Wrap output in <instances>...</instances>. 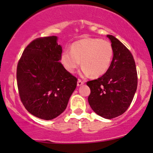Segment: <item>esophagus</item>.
I'll list each match as a JSON object with an SVG mask.
<instances>
[{"mask_svg":"<svg viewBox=\"0 0 153 153\" xmlns=\"http://www.w3.org/2000/svg\"><path fill=\"white\" fill-rule=\"evenodd\" d=\"M82 84H84V81H83V80H80V79H78V86L82 85Z\"/></svg>","mask_w":153,"mask_h":153,"instance_id":"1","label":"esophagus"}]
</instances>
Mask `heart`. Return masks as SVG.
<instances>
[{
    "label": "heart",
    "instance_id": "obj_1",
    "mask_svg": "<svg viewBox=\"0 0 153 153\" xmlns=\"http://www.w3.org/2000/svg\"><path fill=\"white\" fill-rule=\"evenodd\" d=\"M113 56V46L109 41L88 38L73 43L71 51H64L61 55V62L66 71L73 73L81 61L82 75L91 74L97 78L108 71Z\"/></svg>",
    "mask_w": 153,
    "mask_h": 153
}]
</instances>
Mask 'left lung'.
Here are the masks:
<instances>
[{"mask_svg": "<svg viewBox=\"0 0 153 153\" xmlns=\"http://www.w3.org/2000/svg\"><path fill=\"white\" fill-rule=\"evenodd\" d=\"M111 41L113 58L105 74L87 82L91 89L88 102L93 111L106 119L122 115L128 110L137 90V74L132 53L116 38Z\"/></svg>", "mask_w": 153, "mask_h": 153, "instance_id": "left-lung-1", "label": "left lung"}]
</instances>
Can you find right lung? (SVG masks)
Returning <instances> with one entry per match:
<instances>
[{
  "instance_id": "obj_1",
  "label": "right lung",
  "mask_w": 153,
  "mask_h": 153,
  "mask_svg": "<svg viewBox=\"0 0 153 153\" xmlns=\"http://www.w3.org/2000/svg\"><path fill=\"white\" fill-rule=\"evenodd\" d=\"M61 54L56 36L38 38L27 45L18 62L20 98L38 118L48 120L60 115L77 86L78 79L60 62Z\"/></svg>"
}]
</instances>
